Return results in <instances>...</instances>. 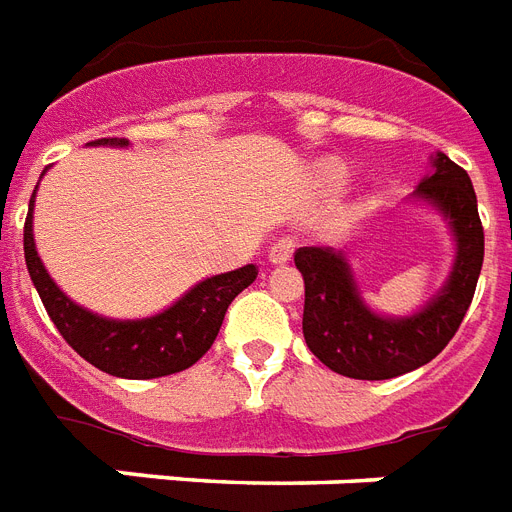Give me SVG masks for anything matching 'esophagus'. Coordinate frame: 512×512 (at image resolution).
<instances>
[{
    "label": "esophagus",
    "instance_id": "obj_1",
    "mask_svg": "<svg viewBox=\"0 0 512 512\" xmlns=\"http://www.w3.org/2000/svg\"><path fill=\"white\" fill-rule=\"evenodd\" d=\"M292 252H295V239H292V236H279V239L271 244V252H268V257H271L273 265H282L290 260Z\"/></svg>",
    "mask_w": 512,
    "mask_h": 512
}]
</instances>
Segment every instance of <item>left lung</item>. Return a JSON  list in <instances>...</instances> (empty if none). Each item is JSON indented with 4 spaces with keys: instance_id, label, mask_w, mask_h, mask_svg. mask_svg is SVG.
<instances>
[{
    "instance_id": "left-lung-1",
    "label": "left lung",
    "mask_w": 512,
    "mask_h": 512,
    "mask_svg": "<svg viewBox=\"0 0 512 512\" xmlns=\"http://www.w3.org/2000/svg\"><path fill=\"white\" fill-rule=\"evenodd\" d=\"M416 198L448 220L456 260L443 290L411 317H381L365 306L343 252L300 247L295 265L303 273V338L319 362L349 378L384 381L435 360L462 325L473 303L483 265V225L473 182L462 166L438 152Z\"/></svg>"
}]
</instances>
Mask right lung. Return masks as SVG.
<instances>
[{
    "instance_id": "1",
    "label": "right lung",
    "mask_w": 512,
    "mask_h": 512,
    "mask_svg": "<svg viewBox=\"0 0 512 512\" xmlns=\"http://www.w3.org/2000/svg\"><path fill=\"white\" fill-rule=\"evenodd\" d=\"M93 144H115L126 147V139H99ZM31 212H34V193L29 201V214L23 225V255L34 287H37L42 306L83 360L93 368L104 370L117 378H161L190 368L212 349L220 333L225 311L241 290L257 279V265H244L236 271L220 273L212 279L198 282L190 292L161 314L147 319H107L77 306L58 284L50 279L45 265L39 260L31 233Z\"/></svg>"
}]
</instances>
